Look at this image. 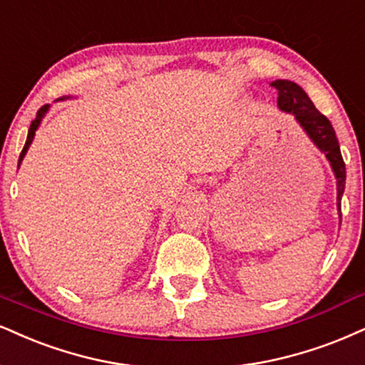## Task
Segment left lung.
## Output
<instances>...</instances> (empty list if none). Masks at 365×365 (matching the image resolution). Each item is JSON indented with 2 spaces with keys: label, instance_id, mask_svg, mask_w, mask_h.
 Segmentation results:
<instances>
[{
  "label": "left lung",
  "instance_id": "obj_1",
  "mask_svg": "<svg viewBox=\"0 0 365 365\" xmlns=\"http://www.w3.org/2000/svg\"><path fill=\"white\" fill-rule=\"evenodd\" d=\"M271 86L277 89L279 110L294 115V118L298 120V123L312 138L314 145L320 148L330 162L331 170L336 178V200H339L340 211V200L345 190V162L341 159L339 140H336L335 130L331 127L330 120L314 108L303 88L292 81L277 79Z\"/></svg>",
  "mask_w": 365,
  "mask_h": 365
}]
</instances>
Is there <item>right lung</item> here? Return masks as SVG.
<instances>
[{
  "label": "right lung",
  "instance_id": "obj_1",
  "mask_svg": "<svg viewBox=\"0 0 365 365\" xmlns=\"http://www.w3.org/2000/svg\"><path fill=\"white\" fill-rule=\"evenodd\" d=\"M61 100H64V98H61ZM47 111H48V105L42 106V108H40V110L37 111V118H35L34 121H31V125H30V128H29V135H26V142H25V147H24V150H21V154H20V159H18V165H20V162L24 160V157H25V154H26V150H29L30 143H31V140H34V137H35V132H37V128H38L40 121H42V118H43V116H45V113H47Z\"/></svg>",
  "mask_w": 365,
  "mask_h": 365
}]
</instances>
